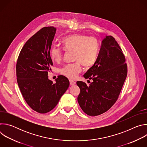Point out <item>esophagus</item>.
<instances>
[{"mask_svg": "<svg viewBox=\"0 0 147 147\" xmlns=\"http://www.w3.org/2000/svg\"><path fill=\"white\" fill-rule=\"evenodd\" d=\"M76 84V82L75 81H74L73 80H70V84L71 86H74Z\"/></svg>", "mask_w": 147, "mask_h": 147, "instance_id": "34e87169", "label": "esophagus"}]
</instances>
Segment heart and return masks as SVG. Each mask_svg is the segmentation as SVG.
Wrapping results in <instances>:
<instances>
[{"label": "heart", "mask_w": 147, "mask_h": 147, "mask_svg": "<svg viewBox=\"0 0 147 147\" xmlns=\"http://www.w3.org/2000/svg\"><path fill=\"white\" fill-rule=\"evenodd\" d=\"M61 42L65 51L73 52V60L77 61L62 68L60 73L63 75L74 79L81 71V64L84 67H88L95 63L99 51L98 40L95 38L73 34L64 38ZM50 55L53 60L59 61L62 57V52L59 48L53 47L50 51Z\"/></svg>", "instance_id": "obj_1"}]
</instances>
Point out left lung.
<instances>
[{
  "label": "left lung",
  "mask_w": 147,
  "mask_h": 147,
  "mask_svg": "<svg viewBox=\"0 0 147 147\" xmlns=\"http://www.w3.org/2000/svg\"><path fill=\"white\" fill-rule=\"evenodd\" d=\"M127 74L122 50L113 36H106L94 65L83 75L92 82L88 86L77 82L80 89L77 100L82 110L92 116L109 110L117 99Z\"/></svg>",
  "instance_id": "1"
}]
</instances>
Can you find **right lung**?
Returning a JSON list of instances; mask_svg holds the SVG:
<instances>
[{
    "label": "right lung",
    "instance_id": "right-lung-1",
    "mask_svg": "<svg viewBox=\"0 0 147 147\" xmlns=\"http://www.w3.org/2000/svg\"><path fill=\"white\" fill-rule=\"evenodd\" d=\"M56 31L54 27L40 30L26 42L17 61L20 91L30 108L39 113L52 110L70 84L63 76H58L55 84L48 78L53 65L50 51Z\"/></svg>",
    "mask_w": 147,
    "mask_h": 147
}]
</instances>
